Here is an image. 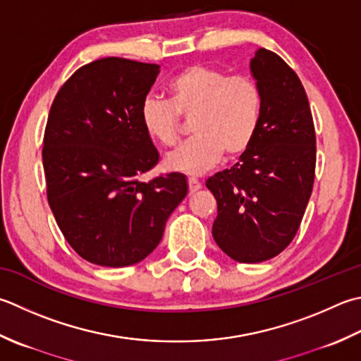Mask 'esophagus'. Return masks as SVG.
Segmentation results:
<instances>
[{"mask_svg":"<svg viewBox=\"0 0 361 361\" xmlns=\"http://www.w3.org/2000/svg\"><path fill=\"white\" fill-rule=\"evenodd\" d=\"M188 186L190 192H195V190H199L202 188V183L199 181V178H195V176H189Z\"/></svg>","mask_w":361,"mask_h":361,"instance_id":"esophagus-1","label":"esophagus"}]
</instances>
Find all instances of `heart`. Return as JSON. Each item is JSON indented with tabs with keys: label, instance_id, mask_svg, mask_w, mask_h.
Masks as SVG:
<instances>
[{
	"label": "heart",
	"instance_id": "b5f03b06",
	"mask_svg": "<svg viewBox=\"0 0 361 361\" xmlns=\"http://www.w3.org/2000/svg\"><path fill=\"white\" fill-rule=\"evenodd\" d=\"M167 102L147 97L139 117L145 133L161 145H173L181 117L190 118L188 139L166 157L175 172L199 175L219 159L238 158L255 140L263 117V92L249 75L228 76L202 63L183 68L167 82Z\"/></svg>",
	"mask_w": 361,
	"mask_h": 361
}]
</instances>
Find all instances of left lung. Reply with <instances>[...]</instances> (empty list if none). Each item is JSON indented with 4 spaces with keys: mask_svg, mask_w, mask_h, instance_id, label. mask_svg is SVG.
Returning <instances> with one entry per match:
<instances>
[{
    "mask_svg": "<svg viewBox=\"0 0 361 361\" xmlns=\"http://www.w3.org/2000/svg\"><path fill=\"white\" fill-rule=\"evenodd\" d=\"M250 70L263 92L258 134L239 162L207 180L217 200L213 238L239 263L271 259L291 244L316 169L313 116L299 76L266 48Z\"/></svg>",
    "mask_w": 361,
    "mask_h": 361,
    "instance_id": "obj_1",
    "label": "left lung"
}]
</instances>
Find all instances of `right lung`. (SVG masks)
Instances as JSON below:
<instances>
[{"instance_id": "add662e5", "label": "right lung", "mask_w": 361, "mask_h": 361, "mask_svg": "<svg viewBox=\"0 0 361 361\" xmlns=\"http://www.w3.org/2000/svg\"><path fill=\"white\" fill-rule=\"evenodd\" d=\"M158 73V63L97 59L62 84L49 109L42 148L48 203L63 238L89 263L142 261L188 194L178 172L139 180L159 161L139 117Z\"/></svg>"}]
</instances>
